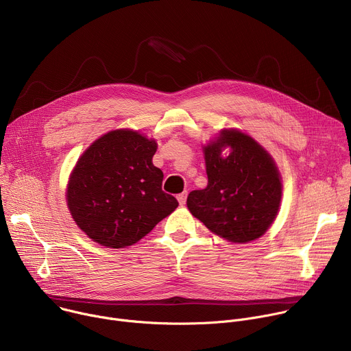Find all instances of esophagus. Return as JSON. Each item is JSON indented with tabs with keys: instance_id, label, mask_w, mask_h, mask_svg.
<instances>
[{
	"instance_id": "34e87169",
	"label": "esophagus",
	"mask_w": 351,
	"mask_h": 351,
	"mask_svg": "<svg viewBox=\"0 0 351 351\" xmlns=\"http://www.w3.org/2000/svg\"><path fill=\"white\" fill-rule=\"evenodd\" d=\"M186 198H187V191H183V193L178 194V202L180 203V206H183L186 203Z\"/></svg>"
}]
</instances>
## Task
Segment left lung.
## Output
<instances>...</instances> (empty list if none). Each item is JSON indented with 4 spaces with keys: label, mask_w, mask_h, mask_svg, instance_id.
<instances>
[{
    "label": "left lung",
    "mask_w": 351,
    "mask_h": 351,
    "mask_svg": "<svg viewBox=\"0 0 351 351\" xmlns=\"http://www.w3.org/2000/svg\"><path fill=\"white\" fill-rule=\"evenodd\" d=\"M226 146L231 153L223 158ZM204 154L208 184L190 191V213L233 243L263 236L276 218L282 198L280 176L271 156L239 130H222L204 147Z\"/></svg>",
    "instance_id": "1"
}]
</instances>
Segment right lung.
I'll list each match as a JSON object with an SVG mask.
<instances>
[{"instance_id":"right-lung-1","label":"right lung","mask_w":351,"mask_h":351,"mask_svg":"<svg viewBox=\"0 0 351 351\" xmlns=\"http://www.w3.org/2000/svg\"><path fill=\"white\" fill-rule=\"evenodd\" d=\"M157 143L133 130L95 140L79 158L68 184V207L77 226L98 244L132 245L179 206L162 190L153 165Z\"/></svg>"}]
</instances>
